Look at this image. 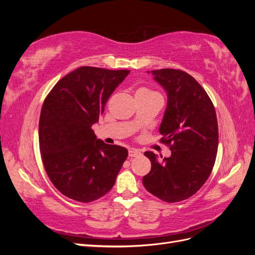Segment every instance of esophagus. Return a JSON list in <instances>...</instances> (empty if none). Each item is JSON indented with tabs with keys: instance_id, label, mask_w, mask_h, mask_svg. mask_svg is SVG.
<instances>
[{
	"instance_id": "obj_1",
	"label": "esophagus",
	"mask_w": 255,
	"mask_h": 255,
	"mask_svg": "<svg viewBox=\"0 0 255 255\" xmlns=\"http://www.w3.org/2000/svg\"><path fill=\"white\" fill-rule=\"evenodd\" d=\"M140 152L137 151V150H134V149H129L128 150V156L129 157H136V156H139L140 155Z\"/></svg>"
}]
</instances>
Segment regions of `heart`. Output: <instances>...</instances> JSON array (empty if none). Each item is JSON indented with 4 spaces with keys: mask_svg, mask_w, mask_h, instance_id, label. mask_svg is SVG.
<instances>
[{
    "mask_svg": "<svg viewBox=\"0 0 255 255\" xmlns=\"http://www.w3.org/2000/svg\"><path fill=\"white\" fill-rule=\"evenodd\" d=\"M154 96H159V95L156 94L155 91L148 88H139L136 91V97H154Z\"/></svg>",
    "mask_w": 255,
    "mask_h": 255,
    "instance_id": "b5f03b06",
    "label": "heart"
}]
</instances>
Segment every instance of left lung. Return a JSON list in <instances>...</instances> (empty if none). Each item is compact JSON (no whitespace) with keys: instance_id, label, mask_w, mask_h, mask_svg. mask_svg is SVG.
Here are the masks:
<instances>
[{"instance_id":"1","label":"left lung","mask_w":255,"mask_h":255,"mask_svg":"<svg viewBox=\"0 0 255 255\" xmlns=\"http://www.w3.org/2000/svg\"><path fill=\"white\" fill-rule=\"evenodd\" d=\"M152 74L167 91L159 133L171 156L159 160L154 153L144 152L151 170L142 177V184L165 202H180L195 195L213 170L218 150L217 117L206 91L188 73L167 68Z\"/></svg>"}]
</instances>
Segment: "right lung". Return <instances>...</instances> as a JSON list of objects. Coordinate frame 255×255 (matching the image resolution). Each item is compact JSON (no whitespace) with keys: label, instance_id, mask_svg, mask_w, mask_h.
Listing matches in <instances>:
<instances>
[{"label":"right lung","instance_id":"right-lung-1","mask_svg":"<svg viewBox=\"0 0 255 255\" xmlns=\"http://www.w3.org/2000/svg\"><path fill=\"white\" fill-rule=\"evenodd\" d=\"M129 70L84 66L59 80L40 113L39 148L49 179L64 196L89 203L109 192L128 150L97 139L92 125Z\"/></svg>","mask_w":255,"mask_h":255}]
</instances>
